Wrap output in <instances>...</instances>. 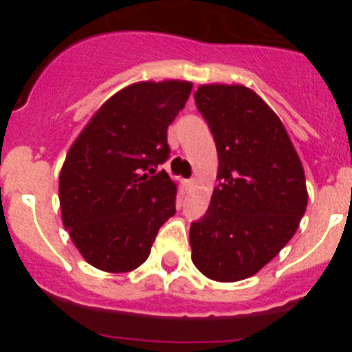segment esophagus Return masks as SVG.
Here are the masks:
<instances>
[{"label":"esophagus","instance_id":"obj_1","mask_svg":"<svg viewBox=\"0 0 352 352\" xmlns=\"http://www.w3.org/2000/svg\"><path fill=\"white\" fill-rule=\"evenodd\" d=\"M185 186H186V190H194L195 186H197V182H195V179H186Z\"/></svg>","mask_w":352,"mask_h":352}]
</instances>
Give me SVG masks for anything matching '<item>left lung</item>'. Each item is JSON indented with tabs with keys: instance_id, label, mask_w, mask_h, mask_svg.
Listing matches in <instances>:
<instances>
[{
	"instance_id": "obj_1",
	"label": "left lung",
	"mask_w": 352,
	"mask_h": 352,
	"mask_svg": "<svg viewBox=\"0 0 352 352\" xmlns=\"http://www.w3.org/2000/svg\"><path fill=\"white\" fill-rule=\"evenodd\" d=\"M194 96L217 144L220 183L190 226L192 261L211 280H243L298 231L309 203L305 170L280 118L254 89L203 84Z\"/></svg>"
}]
</instances>
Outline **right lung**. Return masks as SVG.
Masks as SVG:
<instances>
[{"label": "right lung", "mask_w": 352, "mask_h": 352, "mask_svg": "<svg viewBox=\"0 0 352 352\" xmlns=\"http://www.w3.org/2000/svg\"><path fill=\"white\" fill-rule=\"evenodd\" d=\"M188 80H141L114 93L72 142L60 173L65 229L86 263L107 273L139 268L176 213L178 183L167 126L185 107Z\"/></svg>", "instance_id": "1"}]
</instances>
